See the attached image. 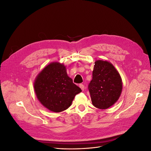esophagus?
Masks as SVG:
<instances>
[{
    "label": "esophagus",
    "instance_id": "esophagus-1",
    "mask_svg": "<svg viewBox=\"0 0 151 151\" xmlns=\"http://www.w3.org/2000/svg\"><path fill=\"white\" fill-rule=\"evenodd\" d=\"M79 87H80V88H81L82 90H83V91L84 90V86L83 84H81L79 85Z\"/></svg>",
    "mask_w": 151,
    "mask_h": 151
}]
</instances>
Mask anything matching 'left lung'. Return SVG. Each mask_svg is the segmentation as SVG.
I'll return each mask as SVG.
<instances>
[{
	"label": "left lung",
	"mask_w": 151,
	"mask_h": 151,
	"mask_svg": "<svg viewBox=\"0 0 151 151\" xmlns=\"http://www.w3.org/2000/svg\"><path fill=\"white\" fill-rule=\"evenodd\" d=\"M88 89L94 106L99 109H107L120 96L121 77L111 63L97 60L94 63L93 79L88 85Z\"/></svg>",
	"instance_id": "1"
}]
</instances>
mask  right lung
<instances>
[{
	"label": "right lung",
	"mask_w": 151,
	"mask_h": 151,
	"mask_svg": "<svg viewBox=\"0 0 151 151\" xmlns=\"http://www.w3.org/2000/svg\"><path fill=\"white\" fill-rule=\"evenodd\" d=\"M34 88L40 103L57 113L69 107L75 96L82 91L67 76L65 67L58 62L43 68L36 77Z\"/></svg>",
	"instance_id": "right-lung-1"
}]
</instances>
